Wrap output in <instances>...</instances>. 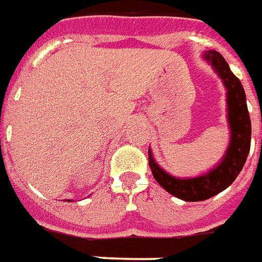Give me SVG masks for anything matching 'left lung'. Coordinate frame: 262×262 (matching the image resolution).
Returning <instances> with one entry per match:
<instances>
[{
    "label": "left lung",
    "instance_id": "left-lung-1",
    "mask_svg": "<svg viewBox=\"0 0 262 262\" xmlns=\"http://www.w3.org/2000/svg\"><path fill=\"white\" fill-rule=\"evenodd\" d=\"M202 58L222 80L227 90V119L229 125V145L221 161L204 174L196 177H174L161 168L149 147V167L161 188L185 202H202L227 189L239 176L250 152L251 121L246 94L239 78L231 72L227 60L217 51H206Z\"/></svg>",
    "mask_w": 262,
    "mask_h": 262
}]
</instances>
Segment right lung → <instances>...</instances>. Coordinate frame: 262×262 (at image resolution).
<instances>
[{"instance_id":"add662e5","label":"right lung","mask_w":262,"mask_h":262,"mask_svg":"<svg viewBox=\"0 0 262 262\" xmlns=\"http://www.w3.org/2000/svg\"><path fill=\"white\" fill-rule=\"evenodd\" d=\"M68 202H73V200H68Z\"/></svg>"}]
</instances>
